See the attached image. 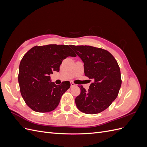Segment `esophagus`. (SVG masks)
<instances>
[{"mask_svg": "<svg viewBox=\"0 0 147 147\" xmlns=\"http://www.w3.org/2000/svg\"><path fill=\"white\" fill-rule=\"evenodd\" d=\"M70 85H71V87H74V86H75V85H76V84H75L72 81H71L70 82Z\"/></svg>", "mask_w": 147, "mask_h": 147, "instance_id": "esophagus-1", "label": "esophagus"}]
</instances>
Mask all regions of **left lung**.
Here are the masks:
<instances>
[{"instance_id": "8db88e82", "label": "left lung", "mask_w": 147, "mask_h": 147, "mask_svg": "<svg viewBox=\"0 0 147 147\" xmlns=\"http://www.w3.org/2000/svg\"><path fill=\"white\" fill-rule=\"evenodd\" d=\"M70 47L84 63V75L92 79L90 89L80 86V94L75 98L78 109L86 114L102 112L118 96L121 85V72L117 60L110 52L91 46Z\"/></svg>"}]
</instances>
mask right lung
Wrapping results in <instances>:
<instances>
[{
  "label": "right lung",
  "mask_w": 147,
  "mask_h": 147,
  "mask_svg": "<svg viewBox=\"0 0 147 147\" xmlns=\"http://www.w3.org/2000/svg\"><path fill=\"white\" fill-rule=\"evenodd\" d=\"M76 56L69 45L55 44L35 46L26 53L20 64L18 82L21 96L29 108L45 113L57 107L70 83L65 81L56 85L50 75L59 72L67 57Z\"/></svg>",
  "instance_id": "right-lung-1"
}]
</instances>
